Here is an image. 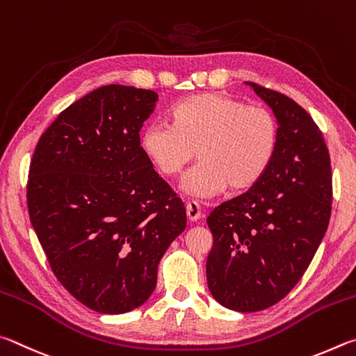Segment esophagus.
Masks as SVG:
<instances>
[{"instance_id":"34e87169","label":"esophagus","mask_w":356,"mask_h":356,"mask_svg":"<svg viewBox=\"0 0 356 356\" xmlns=\"http://www.w3.org/2000/svg\"><path fill=\"white\" fill-rule=\"evenodd\" d=\"M186 214H188V219L191 222H197L202 217L200 204H198L197 202H189L188 204H186Z\"/></svg>"}]
</instances>
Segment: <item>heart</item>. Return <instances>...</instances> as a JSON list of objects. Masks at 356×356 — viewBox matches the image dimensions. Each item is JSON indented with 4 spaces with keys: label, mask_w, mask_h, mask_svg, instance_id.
Returning a JSON list of instances; mask_svg holds the SVG:
<instances>
[{
    "label": "heart",
    "mask_w": 356,
    "mask_h": 356,
    "mask_svg": "<svg viewBox=\"0 0 356 356\" xmlns=\"http://www.w3.org/2000/svg\"><path fill=\"white\" fill-rule=\"evenodd\" d=\"M139 145L164 177L181 173L197 152L200 164L181 188L191 197L211 198L228 186L250 189L264 177L277 152L278 124L264 108L222 92H203L175 104L170 123H148Z\"/></svg>",
    "instance_id": "obj_1"
}]
</instances>
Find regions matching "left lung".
Listing matches in <instances>:
<instances>
[{"instance_id": "left-lung-1", "label": "left lung", "mask_w": 356, "mask_h": 356, "mask_svg": "<svg viewBox=\"0 0 356 356\" xmlns=\"http://www.w3.org/2000/svg\"><path fill=\"white\" fill-rule=\"evenodd\" d=\"M245 84L275 115L278 145L264 177L208 216L214 242L207 278L222 307L254 313L288 296L313 261L332 214V165L321 129L302 106Z\"/></svg>"}]
</instances>
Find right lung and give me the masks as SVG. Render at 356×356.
Wrapping results in <instances>:
<instances>
[{"instance_id":"add662e5","label":"right lung","mask_w":356,"mask_h":356,"mask_svg":"<svg viewBox=\"0 0 356 356\" xmlns=\"http://www.w3.org/2000/svg\"><path fill=\"white\" fill-rule=\"evenodd\" d=\"M156 102L153 90L98 87L60 112L31 161L34 232L56 278L97 313L145 303L161 258L186 228L183 202L139 145Z\"/></svg>"}]
</instances>
